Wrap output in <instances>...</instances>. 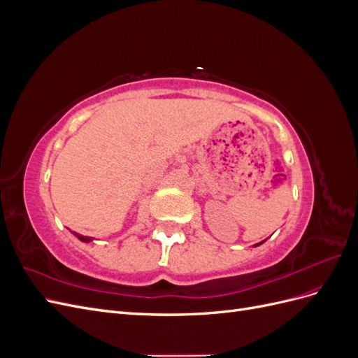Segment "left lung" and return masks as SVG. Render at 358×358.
<instances>
[{
    "mask_svg": "<svg viewBox=\"0 0 358 358\" xmlns=\"http://www.w3.org/2000/svg\"><path fill=\"white\" fill-rule=\"evenodd\" d=\"M266 241H263V242H259V243H257V245H254V246H259V245H262V243H264Z\"/></svg>",
    "mask_w": 358,
    "mask_h": 358,
    "instance_id": "left-lung-1",
    "label": "left lung"
}]
</instances>
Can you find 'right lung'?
<instances>
[{
	"label": "right lung",
	"instance_id": "obj_1",
	"mask_svg": "<svg viewBox=\"0 0 358 358\" xmlns=\"http://www.w3.org/2000/svg\"><path fill=\"white\" fill-rule=\"evenodd\" d=\"M74 236H76V237H78V239H79V241L85 242V243H88V242H91V241H92V237H86V236H80V234H76V233H74Z\"/></svg>",
	"mask_w": 358,
	"mask_h": 358
}]
</instances>
